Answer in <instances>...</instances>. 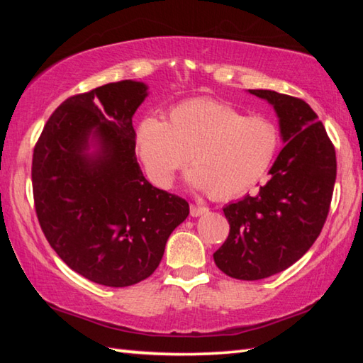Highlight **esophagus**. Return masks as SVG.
Segmentation results:
<instances>
[{
    "mask_svg": "<svg viewBox=\"0 0 363 363\" xmlns=\"http://www.w3.org/2000/svg\"><path fill=\"white\" fill-rule=\"evenodd\" d=\"M208 213L206 206H199V205H190V216L192 218H199L201 214Z\"/></svg>",
    "mask_w": 363,
    "mask_h": 363,
    "instance_id": "1",
    "label": "esophagus"
}]
</instances>
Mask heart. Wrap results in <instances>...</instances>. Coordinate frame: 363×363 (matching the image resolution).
<instances>
[{
    "label": "heart",
    "mask_w": 363,
    "mask_h": 363,
    "mask_svg": "<svg viewBox=\"0 0 363 363\" xmlns=\"http://www.w3.org/2000/svg\"><path fill=\"white\" fill-rule=\"evenodd\" d=\"M134 143L157 187H171L177 171L190 160V186L225 200L245 194L267 173L280 131L266 116H243L224 102L196 99L171 108L164 123L140 121Z\"/></svg>",
    "instance_id": "1"
}]
</instances>
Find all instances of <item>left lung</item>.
<instances>
[{
  "mask_svg": "<svg viewBox=\"0 0 363 363\" xmlns=\"http://www.w3.org/2000/svg\"><path fill=\"white\" fill-rule=\"evenodd\" d=\"M248 91L274 107L285 145L266 186L224 206L230 230L213 257L232 279L261 280L290 267L320 235L333 196L336 153L309 104L269 89Z\"/></svg>",
  "mask_w": 363,
  "mask_h": 363,
  "instance_id": "1",
  "label": "left lung"
}]
</instances>
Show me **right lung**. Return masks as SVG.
I'll list each match as a JSON object with an SVG mask.
<instances>
[{
    "mask_svg": "<svg viewBox=\"0 0 363 363\" xmlns=\"http://www.w3.org/2000/svg\"><path fill=\"white\" fill-rule=\"evenodd\" d=\"M147 89L125 79L69 97L33 150L43 233L67 266L99 285L150 277L171 232L189 216L187 201L153 187L138 163L133 115Z\"/></svg>",
    "mask_w": 363,
    "mask_h": 363,
    "instance_id": "obj_1",
    "label": "right lung"
}]
</instances>
